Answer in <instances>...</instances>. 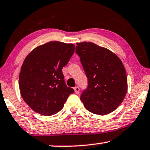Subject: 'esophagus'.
<instances>
[{
  "mask_svg": "<svg viewBox=\"0 0 150 150\" xmlns=\"http://www.w3.org/2000/svg\"><path fill=\"white\" fill-rule=\"evenodd\" d=\"M74 91H75V93L76 94H79V88L78 86H76L74 88Z\"/></svg>",
  "mask_w": 150,
  "mask_h": 150,
  "instance_id": "34e87169",
  "label": "esophagus"
}]
</instances>
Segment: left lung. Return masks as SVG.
<instances>
[{"label": "left lung", "mask_w": 150, "mask_h": 150, "mask_svg": "<svg viewBox=\"0 0 150 150\" xmlns=\"http://www.w3.org/2000/svg\"><path fill=\"white\" fill-rule=\"evenodd\" d=\"M75 52L88 78L80 99L89 112L99 115L112 112L122 103L127 91L125 67L115 53L93 42L77 43Z\"/></svg>", "instance_id": "obj_1"}]
</instances>
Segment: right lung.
<instances>
[{"label":"right lung","instance_id":"obj_1","mask_svg":"<svg viewBox=\"0 0 150 150\" xmlns=\"http://www.w3.org/2000/svg\"><path fill=\"white\" fill-rule=\"evenodd\" d=\"M74 52L73 44L51 41L26 57L19 75V88L23 100L33 111L45 116L55 115L74 93L66 85L62 71Z\"/></svg>","mask_w":150,"mask_h":150}]
</instances>
